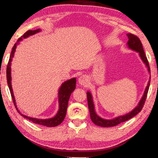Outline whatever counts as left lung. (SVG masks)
Masks as SVG:
<instances>
[{"label": "left lung", "mask_w": 158, "mask_h": 158, "mask_svg": "<svg viewBox=\"0 0 158 158\" xmlns=\"http://www.w3.org/2000/svg\"><path fill=\"white\" fill-rule=\"evenodd\" d=\"M42 30L40 29H36V30H29L26 33H24L23 36H21L20 38L19 39L18 41L16 44H14V46L13 47L11 53H10L9 60H8V63L7 65V68H6V77H7V83L9 88L10 95H11L13 101H14V106L16 107L17 111L21 114L23 117H24L27 119H29L34 123L36 124H39L43 126H46L48 127H57L58 125H60L62 122V121L64 120V117L66 115V111H67V108H68V101L70 98V96L72 93L74 91L75 89V85H76V78L73 77L68 81H64V83H62V85H60L58 90V101H59V110H58L57 113L56 115L52 118H46V119H43V118H38L35 117H31V116H26L24 114H22L19 111L18 108H17L16 103V99H15V96L14 94V91H13V88L11 85V62L13 58L14 57V53L16 52V49L18 45L19 44L20 42H21L23 39H27L30 36L34 35V34H37L39 32H40Z\"/></svg>", "instance_id": "obj_1"}]
</instances>
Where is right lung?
<instances>
[{"instance_id": "add662e5", "label": "right lung", "mask_w": 158, "mask_h": 158, "mask_svg": "<svg viewBox=\"0 0 158 158\" xmlns=\"http://www.w3.org/2000/svg\"><path fill=\"white\" fill-rule=\"evenodd\" d=\"M127 36H128V42L127 43V47L131 50H133L139 54L140 58L142 60V62H144V64H145L146 68H148V73L150 74V65H149L148 59H147L145 53H144L143 47H142V44L141 42H140L139 39L135 35L131 34H127ZM150 80H149L148 85L146 86L145 90H144V94L142 95V98L140 99L139 103L134 109L132 111L129 112V113L125 114V115L118 116L115 118H113L111 120H108V119H103V118H101L98 114L96 113L95 111V106L94 103V100H93V96L91 93L88 91L87 92V100H88V109H89L90 112V116L91 118L92 122H94L95 124L98 125V126L102 127H114L116 125L120 124V123L126 122V121L129 120V118L134 117V116L137 115V114L140 112L142 107L145 102L147 95H148L149 87H150Z\"/></svg>"}]
</instances>
